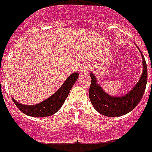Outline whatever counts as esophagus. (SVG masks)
I'll return each mask as SVG.
<instances>
[{
  "label": "esophagus",
  "mask_w": 152,
  "mask_h": 152,
  "mask_svg": "<svg viewBox=\"0 0 152 152\" xmlns=\"http://www.w3.org/2000/svg\"><path fill=\"white\" fill-rule=\"evenodd\" d=\"M88 71H89V66L88 65H84V66H82L80 67V73L81 74V75H85V74H87L88 72Z\"/></svg>",
  "instance_id": "34e87169"
}]
</instances>
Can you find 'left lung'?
Returning <instances> with one entry per match:
<instances>
[{
	"mask_svg": "<svg viewBox=\"0 0 152 152\" xmlns=\"http://www.w3.org/2000/svg\"><path fill=\"white\" fill-rule=\"evenodd\" d=\"M142 72L140 79L132 89L126 94L120 96H112L103 90L97 84L96 77L90 73L91 85L89 88V99L93 106L98 113L106 117L122 116L136 107L141 101L148 82V67L142 52ZM152 71V67H151Z\"/></svg>",
	"mask_w": 152,
	"mask_h": 152,
	"instance_id": "obj_1",
	"label": "left lung"
}]
</instances>
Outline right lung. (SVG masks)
Masks as SVG:
<instances>
[{
  "mask_svg": "<svg viewBox=\"0 0 152 152\" xmlns=\"http://www.w3.org/2000/svg\"><path fill=\"white\" fill-rule=\"evenodd\" d=\"M78 76H79L78 72H73L72 74H71L65 80L64 83L62 85L61 87L53 95H51L50 97H48V99H46L39 104H32V105L23 104L18 102L13 98L12 99L14 104L17 105V107L22 113H24L28 116L37 117V118L51 116L57 111H59V109L64 104L65 100L70 93L71 88H72L74 84L78 79Z\"/></svg>",
  "mask_w": 152,
  "mask_h": 152,
  "instance_id": "add662e5",
  "label": "right lung"
}]
</instances>
